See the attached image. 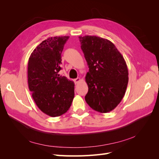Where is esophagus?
I'll return each instance as SVG.
<instances>
[{
  "instance_id": "esophagus-1",
  "label": "esophagus",
  "mask_w": 159,
  "mask_h": 159,
  "mask_svg": "<svg viewBox=\"0 0 159 159\" xmlns=\"http://www.w3.org/2000/svg\"><path fill=\"white\" fill-rule=\"evenodd\" d=\"M80 80H81V79H80V78H77L76 79H74V81L75 84H78V83L79 82V81H80Z\"/></svg>"
}]
</instances>
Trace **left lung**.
Masks as SVG:
<instances>
[{"instance_id": "8db88e82", "label": "left lung", "mask_w": 159, "mask_h": 159, "mask_svg": "<svg viewBox=\"0 0 159 159\" xmlns=\"http://www.w3.org/2000/svg\"><path fill=\"white\" fill-rule=\"evenodd\" d=\"M81 48L89 71L85 102L99 113H108L123 98L129 81L128 69L123 56L113 43L95 36H80Z\"/></svg>"}]
</instances>
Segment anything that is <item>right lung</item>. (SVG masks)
<instances>
[{
    "label": "right lung",
    "instance_id": "right-lung-1",
    "mask_svg": "<svg viewBox=\"0 0 159 159\" xmlns=\"http://www.w3.org/2000/svg\"><path fill=\"white\" fill-rule=\"evenodd\" d=\"M70 36H55L34 50L28 64V88L38 107L50 117L67 112L74 98V83L60 76L61 52Z\"/></svg>",
    "mask_w": 159,
    "mask_h": 159
}]
</instances>
